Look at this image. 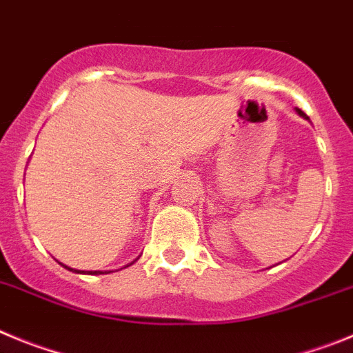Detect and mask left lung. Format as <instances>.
<instances>
[{
    "label": "left lung",
    "instance_id": "1",
    "mask_svg": "<svg viewBox=\"0 0 353 353\" xmlns=\"http://www.w3.org/2000/svg\"><path fill=\"white\" fill-rule=\"evenodd\" d=\"M297 112H299V116H303V117H307V116H306V114H304V112H303V110H301V109H297Z\"/></svg>",
    "mask_w": 353,
    "mask_h": 353
}]
</instances>
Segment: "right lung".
Returning a JSON list of instances; mask_svg holds the SVG:
<instances>
[{"mask_svg": "<svg viewBox=\"0 0 353 353\" xmlns=\"http://www.w3.org/2000/svg\"><path fill=\"white\" fill-rule=\"evenodd\" d=\"M65 268H66V265H65ZM66 269H68V271H74V272H84V274H85V271H77V269H72V268H66ZM88 274H103V272H100V271H94V272H88Z\"/></svg>", "mask_w": 353, "mask_h": 353, "instance_id": "obj_1", "label": "right lung"}]
</instances>
